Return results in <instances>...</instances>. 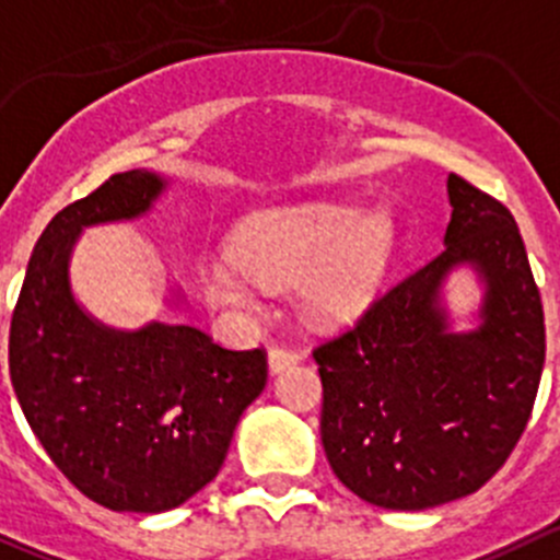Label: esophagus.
I'll list each match as a JSON object with an SVG mask.
<instances>
[{"label":"esophagus","mask_w":560,"mask_h":560,"mask_svg":"<svg viewBox=\"0 0 560 560\" xmlns=\"http://www.w3.org/2000/svg\"><path fill=\"white\" fill-rule=\"evenodd\" d=\"M296 360H302L300 351H294L291 346H285V343H271V349H269V371H271V374L289 369V365H294Z\"/></svg>","instance_id":"esophagus-1"}]
</instances>
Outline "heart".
I'll use <instances>...</instances> for the list:
<instances>
[{"mask_svg":"<svg viewBox=\"0 0 560 560\" xmlns=\"http://www.w3.org/2000/svg\"><path fill=\"white\" fill-rule=\"evenodd\" d=\"M396 249L387 217L338 203H302L247 217L231 255L200 266L206 302L228 313L255 307V283L296 280L302 313L318 324L349 322L374 302Z\"/></svg>","mask_w":560,"mask_h":560,"instance_id":"heart-1","label":"heart"}]
</instances>
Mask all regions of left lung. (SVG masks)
<instances>
[{
    "label": "left lung",
    "instance_id": "left-lung-1",
    "mask_svg": "<svg viewBox=\"0 0 560 560\" xmlns=\"http://www.w3.org/2000/svg\"><path fill=\"white\" fill-rule=\"evenodd\" d=\"M445 249L313 349L322 443L338 481L420 511L481 489L520 443L541 369L545 311L514 217L451 173ZM456 262L488 283L482 327L448 334L435 294Z\"/></svg>",
    "mask_w": 560,
    "mask_h": 560
}]
</instances>
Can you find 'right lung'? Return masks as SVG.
<instances>
[{"mask_svg":"<svg viewBox=\"0 0 560 560\" xmlns=\"http://www.w3.org/2000/svg\"><path fill=\"white\" fill-rule=\"evenodd\" d=\"M164 180L129 170L66 206L32 249L10 318V382L57 470L112 511L156 514L220 472L244 409L266 385V351L225 349L203 329L101 327L73 302L68 258L84 225L151 209Z\"/></svg>","mask_w":560,"mask_h":560,"instance_id":"obj_1","label":"right lung"}]
</instances>
